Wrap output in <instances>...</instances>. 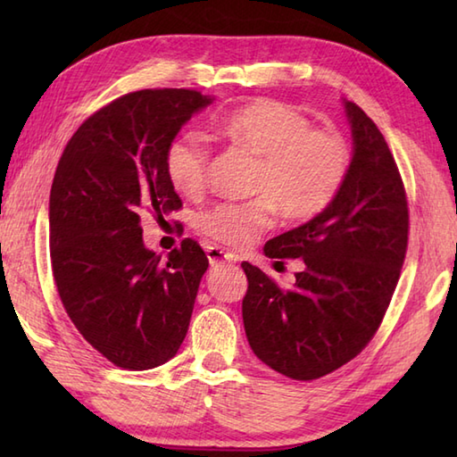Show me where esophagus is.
<instances>
[{
  "label": "esophagus",
  "mask_w": 457,
  "mask_h": 457,
  "mask_svg": "<svg viewBox=\"0 0 457 457\" xmlns=\"http://www.w3.org/2000/svg\"><path fill=\"white\" fill-rule=\"evenodd\" d=\"M206 255L212 267H218V265H226V263H237L239 257L234 253H228V251H223L220 247H208L206 249Z\"/></svg>",
  "instance_id": "esophagus-1"
}]
</instances>
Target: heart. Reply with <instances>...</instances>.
<instances>
[{"label":"heart","mask_w":457,"mask_h":457,"mask_svg":"<svg viewBox=\"0 0 457 457\" xmlns=\"http://www.w3.org/2000/svg\"><path fill=\"white\" fill-rule=\"evenodd\" d=\"M218 135L255 154L259 167L245 202H220L200 212L194 226L229 247H247L273 221L318 216L337 196L349 170V147L334 131L312 129L308 118L277 100L249 104L218 125ZM164 170L182 196H198L208 184L210 145L200 133H182L164 153Z\"/></svg>","instance_id":"b5f03b06"}]
</instances>
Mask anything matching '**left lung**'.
I'll list each match as a JSON object with an SVG mask.
<instances>
[{"mask_svg": "<svg viewBox=\"0 0 457 457\" xmlns=\"http://www.w3.org/2000/svg\"><path fill=\"white\" fill-rule=\"evenodd\" d=\"M353 154L329 206L265 244L270 259H303L293 288L241 263L244 326L253 353L296 381L336 371L371 342L399 283L409 244L403 179L383 133L344 100Z\"/></svg>", "mask_w": 457, "mask_h": 457, "instance_id": "left-lung-1", "label": "left lung"}]
</instances>
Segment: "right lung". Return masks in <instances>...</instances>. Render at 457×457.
<instances>
[{"mask_svg":"<svg viewBox=\"0 0 457 457\" xmlns=\"http://www.w3.org/2000/svg\"><path fill=\"white\" fill-rule=\"evenodd\" d=\"M212 102L184 88L125 94L90 115L58 161L48 200L54 283L76 329L118 367H159L187 337L208 257L188 237L167 259L147 249L141 213L182 208L164 153Z\"/></svg>","mask_w":457,"mask_h":457,"instance_id":"right-lung-1","label":"right lung"}]
</instances>
